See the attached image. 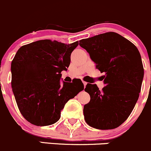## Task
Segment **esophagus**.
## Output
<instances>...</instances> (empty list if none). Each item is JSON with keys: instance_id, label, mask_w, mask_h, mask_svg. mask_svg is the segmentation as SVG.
<instances>
[{"instance_id": "34e87169", "label": "esophagus", "mask_w": 151, "mask_h": 151, "mask_svg": "<svg viewBox=\"0 0 151 151\" xmlns=\"http://www.w3.org/2000/svg\"><path fill=\"white\" fill-rule=\"evenodd\" d=\"M82 82H83V86H84V87L86 86V84H87V83L86 81H82Z\"/></svg>"}]
</instances>
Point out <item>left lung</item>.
<instances>
[{
  "label": "left lung",
  "mask_w": 151,
  "mask_h": 151,
  "mask_svg": "<svg viewBox=\"0 0 151 151\" xmlns=\"http://www.w3.org/2000/svg\"><path fill=\"white\" fill-rule=\"evenodd\" d=\"M96 68L104 73L105 86L88 84L90 102L83 107L87 124L98 129H113L129 116L139 98L144 69L137 48L116 32H109L82 39Z\"/></svg>",
  "instance_id": "8db88e82"
}]
</instances>
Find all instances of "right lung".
Instances as JSON below:
<instances>
[{
  "label": "right lung",
  "mask_w": 151,
  "mask_h": 151,
  "mask_svg": "<svg viewBox=\"0 0 151 151\" xmlns=\"http://www.w3.org/2000/svg\"><path fill=\"white\" fill-rule=\"evenodd\" d=\"M78 45L41 40L20 47L11 65L12 87L20 113L35 126L54 124L69 99L83 90L78 79L60 82L70 55Z\"/></svg>",
  "instance_id": "right-lung-1"
}]
</instances>
